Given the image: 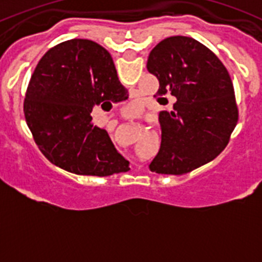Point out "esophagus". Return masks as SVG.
<instances>
[{
    "mask_svg": "<svg viewBox=\"0 0 262 262\" xmlns=\"http://www.w3.org/2000/svg\"><path fill=\"white\" fill-rule=\"evenodd\" d=\"M124 117H126L127 119H131V118H133V117H131V114H129V113H128V111H126V114H124Z\"/></svg>",
    "mask_w": 262,
    "mask_h": 262,
    "instance_id": "1",
    "label": "esophagus"
}]
</instances>
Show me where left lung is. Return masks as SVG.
Here are the masks:
<instances>
[{"instance_id":"obj_1","label":"left lung","mask_w":262,"mask_h":262,"mask_svg":"<svg viewBox=\"0 0 262 262\" xmlns=\"http://www.w3.org/2000/svg\"><path fill=\"white\" fill-rule=\"evenodd\" d=\"M147 69L160 82L161 147L149 164L160 174H184L210 163L228 144L239 113L230 73L212 51L189 36H170L151 51Z\"/></svg>"}]
</instances>
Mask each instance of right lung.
Listing matches in <instances>:
<instances>
[{"label":"right lung","mask_w":262,"mask_h":262,"mask_svg":"<svg viewBox=\"0 0 262 262\" xmlns=\"http://www.w3.org/2000/svg\"><path fill=\"white\" fill-rule=\"evenodd\" d=\"M110 53L96 41L71 39L48 50L32 73L23 103L26 123L53 165L81 176L128 170L106 129L93 126L94 105L123 102Z\"/></svg>","instance_id":"right-lung-1"}]
</instances>
